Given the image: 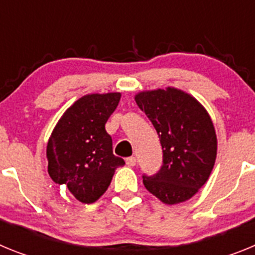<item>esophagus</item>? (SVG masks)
I'll use <instances>...</instances> for the list:
<instances>
[{"label":"esophagus","mask_w":255,"mask_h":255,"mask_svg":"<svg viewBox=\"0 0 255 255\" xmlns=\"http://www.w3.org/2000/svg\"><path fill=\"white\" fill-rule=\"evenodd\" d=\"M126 164H128L129 167H134L135 164H136V158H135V157H129V158H126Z\"/></svg>","instance_id":"esophagus-1"}]
</instances>
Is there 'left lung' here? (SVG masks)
I'll return each mask as SVG.
<instances>
[{
    "label": "left lung",
    "mask_w": 255,
    "mask_h": 255,
    "mask_svg": "<svg viewBox=\"0 0 255 255\" xmlns=\"http://www.w3.org/2000/svg\"><path fill=\"white\" fill-rule=\"evenodd\" d=\"M135 102L153 124L163 152V164L143 184L162 203L186 202L208 181L216 157L217 135L204 106L173 87L141 91Z\"/></svg>",
    "instance_id": "left-lung-1"
}]
</instances>
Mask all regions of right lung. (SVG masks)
Returning <instances> with one entry per match:
<instances>
[{
    "mask_svg": "<svg viewBox=\"0 0 255 255\" xmlns=\"http://www.w3.org/2000/svg\"><path fill=\"white\" fill-rule=\"evenodd\" d=\"M120 98V92L83 96L60 117L47 143L49 176L56 184H66L82 203L100 199L115 170L125 164L112 152V139L105 129Z\"/></svg>",
    "mask_w": 255,
    "mask_h": 255,
    "instance_id": "add662e5",
    "label": "right lung"
}]
</instances>
